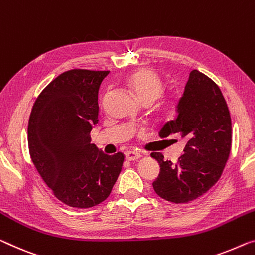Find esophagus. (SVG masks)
Returning <instances> with one entry per match:
<instances>
[{
    "label": "esophagus",
    "mask_w": 255,
    "mask_h": 255,
    "mask_svg": "<svg viewBox=\"0 0 255 255\" xmlns=\"http://www.w3.org/2000/svg\"><path fill=\"white\" fill-rule=\"evenodd\" d=\"M140 157H141L140 152H135V151H127V152H125V158H127L128 160H130V162H132V160L139 159Z\"/></svg>",
    "instance_id": "esophagus-1"
}]
</instances>
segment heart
<instances>
[{"label":"heart","mask_w":255,"mask_h":255,"mask_svg":"<svg viewBox=\"0 0 255 255\" xmlns=\"http://www.w3.org/2000/svg\"><path fill=\"white\" fill-rule=\"evenodd\" d=\"M128 85L141 103H154L163 91L162 80L151 69H140L131 74L128 78Z\"/></svg>","instance_id":"1"}]
</instances>
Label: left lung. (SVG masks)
<instances>
[{
	"label": "left lung",
	"instance_id": "8db88e82",
	"mask_svg": "<svg viewBox=\"0 0 255 255\" xmlns=\"http://www.w3.org/2000/svg\"><path fill=\"white\" fill-rule=\"evenodd\" d=\"M177 113L163 125L159 136L186 139L185 154L177 164L164 160L160 152H152L151 157L160 167L152 182L155 193L179 204L198 198L220 179L232 148V119L218 85L196 69L189 74Z\"/></svg>",
	"mask_w": 255,
	"mask_h": 255
}]
</instances>
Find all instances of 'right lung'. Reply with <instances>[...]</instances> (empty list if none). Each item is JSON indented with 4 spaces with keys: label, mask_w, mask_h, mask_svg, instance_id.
Listing matches in <instances>:
<instances>
[{
    "label": "right lung",
    "mask_w": 255,
    "mask_h": 255,
    "mask_svg": "<svg viewBox=\"0 0 255 255\" xmlns=\"http://www.w3.org/2000/svg\"><path fill=\"white\" fill-rule=\"evenodd\" d=\"M109 72L62 73L35 101L28 122L29 154L38 173L65 204L89 209L104 202L122 171L124 155H106L91 143L98 93Z\"/></svg>",
    "instance_id": "obj_1"
}]
</instances>
